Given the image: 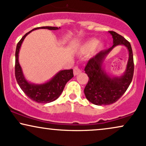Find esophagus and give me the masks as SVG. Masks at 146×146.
I'll use <instances>...</instances> for the list:
<instances>
[{"label": "esophagus", "instance_id": "obj_1", "mask_svg": "<svg viewBox=\"0 0 146 146\" xmlns=\"http://www.w3.org/2000/svg\"><path fill=\"white\" fill-rule=\"evenodd\" d=\"M81 72L82 70H80L78 66H76V67L74 68V76H76V75L79 74Z\"/></svg>", "mask_w": 146, "mask_h": 146}]
</instances>
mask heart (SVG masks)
<instances>
[{"label":"heart","instance_id":"heart-1","mask_svg":"<svg viewBox=\"0 0 146 146\" xmlns=\"http://www.w3.org/2000/svg\"><path fill=\"white\" fill-rule=\"evenodd\" d=\"M99 40L97 39H92V40H88L87 42L84 43L80 48V53L84 54L93 51L95 48L98 46L99 48H102V44H99Z\"/></svg>","mask_w":146,"mask_h":146}]
</instances>
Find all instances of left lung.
<instances>
[{
	"label": "left lung",
	"mask_w": 146,
	"mask_h": 146,
	"mask_svg": "<svg viewBox=\"0 0 146 146\" xmlns=\"http://www.w3.org/2000/svg\"><path fill=\"white\" fill-rule=\"evenodd\" d=\"M109 33L113 38L112 46L100 51L90 59L84 68L85 73L89 77L84 90V95L90 102L98 106L110 105L119 100L128 89L133 76V55L130 42L116 32L109 31ZM118 45L127 47L129 59L123 74L120 77H111L106 72L103 64L107 55Z\"/></svg>",
	"instance_id": "obj_1"
}]
</instances>
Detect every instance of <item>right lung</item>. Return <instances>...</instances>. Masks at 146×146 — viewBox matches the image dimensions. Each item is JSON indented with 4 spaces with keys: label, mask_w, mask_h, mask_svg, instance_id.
<instances>
[{
    "label": "right lung",
    "mask_w": 146,
    "mask_h": 146,
    "mask_svg": "<svg viewBox=\"0 0 146 146\" xmlns=\"http://www.w3.org/2000/svg\"><path fill=\"white\" fill-rule=\"evenodd\" d=\"M38 29H48L56 30L60 29V27L44 26L34 28L28 32L19 40L16 46L15 51V74L19 87L28 98L38 103L46 104L53 102L60 96L65 85L68 81L74 77L73 70H60L48 81L42 84H35L28 82L23 75L22 69L19 63V53L23 40L30 32Z\"/></svg>",
    "instance_id": "right-lung-1"
}]
</instances>
